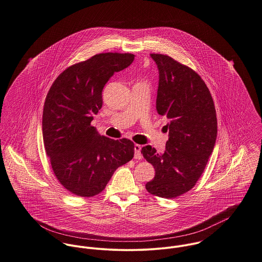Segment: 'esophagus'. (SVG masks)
Returning a JSON list of instances; mask_svg holds the SVG:
<instances>
[{
  "label": "esophagus",
  "instance_id": "obj_1",
  "mask_svg": "<svg viewBox=\"0 0 262 262\" xmlns=\"http://www.w3.org/2000/svg\"><path fill=\"white\" fill-rule=\"evenodd\" d=\"M141 145H140V144H135V159H137V160L141 159Z\"/></svg>",
  "mask_w": 262,
  "mask_h": 262
}]
</instances>
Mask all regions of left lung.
<instances>
[{"instance_id": "1", "label": "left lung", "mask_w": 262, "mask_h": 262, "mask_svg": "<svg viewBox=\"0 0 262 262\" xmlns=\"http://www.w3.org/2000/svg\"><path fill=\"white\" fill-rule=\"evenodd\" d=\"M150 57L160 72L157 111L167 119L169 138L163 154L150 145L141 148L156 169L145 188L170 200L190 190L202 177L216 141L217 119L210 92L195 71L166 55Z\"/></svg>"}]
</instances>
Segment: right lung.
Returning a JSON list of instances; mask_svg holds the SVG:
<instances>
[{
    "label": "right lung",
    "instance_id": "1",
    "mask_svg": "<svg viewBox=\"0 0 262 262\" xmlns=\"http://www.w3.org/2000/svg\"><path fill=\"white\" fill-rule=\"evenodd\" d=\"M133 54L102 53L67 68L50 88L42 111V139L53 171L71 193L99 194L118 167L130 161V140H112L91 124L102 105L101 92Z\"/></svg>",
    "mask_w": 262,
    "mask_h": 262
}]
</instances>
